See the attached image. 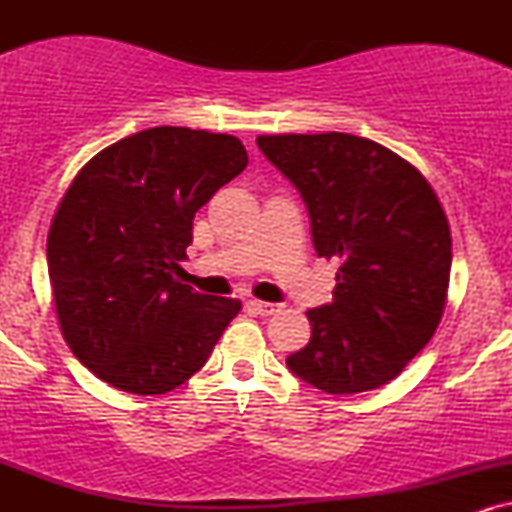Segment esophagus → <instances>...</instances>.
<instances>
[{
	"mask_svg": "<svg viewBox=\"0 0 512 512\" xmlns=\"http://www.w3.org/2000/svg\"><path fill=\"white\" fill-rule=\"evenodd\" d=\"M248 308L252 310V313L267 317V315H274L276 310H279V305L267 303V301H257V298H252V301H248Z\"/></svg>",
	"mask_w": 512,
	"mask_h": 512,
	"instance_id": "obj_1",
	"label": "esophagus"
}]
</instances>
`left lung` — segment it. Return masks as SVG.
Wrapping results in <instances>:
<instances>
[{
    "label": "left lung",
    "mask_w": 512,
    "mask_h": 512,
    "mask_svg": "<svg viewBox=\"0 0 512 512\" xmlns=\"http://www.w3.org/2000/svg\"><path fill=\"white\" fill-rule=\"evenodd\" d=\"M257 146L301 192L317 257L339 260L334 301L305 313L313 334L286 366L330 395L390 383L448 303L452 238L438 195L409 161L354 134H262Z\"/></svg>",
    "instance_id": "obj_1"
}]
</instances>
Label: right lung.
I'll list each match as a JSON object with an SVG mask.
<instances>
[{
    "label": "right lung",
    "mask_w": 512,
    "mask_h": 512,
    "mask_svg": "<svg viewBox=\"0 0 512 512\" xmlns=\"http://www.w3.org/2000/svg\"><path fill=\"white\" fill-rule=\"evenodd\" d=\"M245 166L231 134L163 125L76 173L50 223L48 274L64 342L93 375L129 395H166L207 363L243 305L175 274L197 209Z\"/></svg>",
    "instance_id": "1"
}]
</instances>
